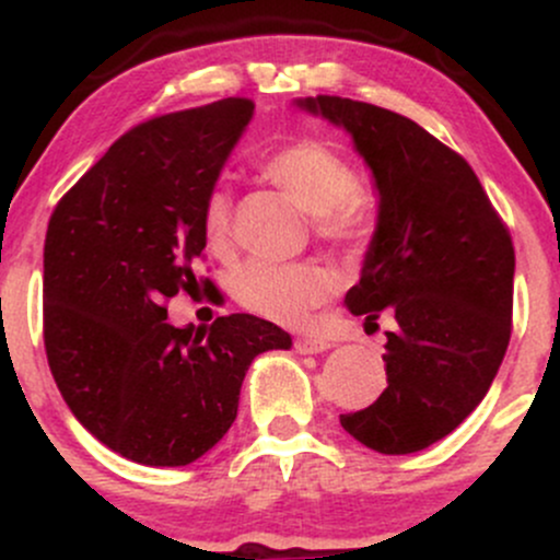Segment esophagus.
I'll return each mask as SVG.
<instances>
[{
  "label": "esophagus",
  "mask_w": 560,
  "mask_h": 560,
  "mask_svg": "<svg viewBox=\"0 0 560 560\" xmlns=\"http://www.w3.org/2000/svg\"><path fill=\"white\" fill-rule=\"evenodd\" d=\"M329 342L326 339H318V337H298L294 339V350L300 352V355H313V352H324L329 350Z\"/></svg>",
  "instance_id": "esophagus-1"
}]
</instances>
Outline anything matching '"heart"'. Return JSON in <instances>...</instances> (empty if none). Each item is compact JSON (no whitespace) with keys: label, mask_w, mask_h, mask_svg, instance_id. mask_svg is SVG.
<instances>
[{"label":"heart","mask_w":560,"mask_h":560,"mask_svg":"<svg viewBox=\"0 0 560 560\" xmlns=\"http://www.w3.org/2000/svg\"><path fill=\"white\" fill-rule=\"evenodd\" d=\"M262 171L302 210L313 213V231L324 242L350 244L369 234L371 213L358 195V171L326 141H292L276 150ZM202 236L213 253L229 247L231 199L223 189H213L205 199ZM231 289L247 311L276 324L300 326L329 294V276L313 262L247 260L231 276Z\"/></svg>","instance_id":"heart-1"}]
</instances>
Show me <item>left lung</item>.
Segmentation results:
<instances>
[{"mask_svg": "<svg viewBox=\"0 0 560 560\" xmlns=\"http://www.w3.org/2000/svg\"><path fill=\"white\" fill-rule=\"evenodd\" d=\"M355 141L378 189V221L347 292L352 316L397 320L387 331V389L347 434L384 455L419 453L481 402L511 339L513 242L477 173L405 115L345 96H305Z\"/></svg>", "mask_w": 560, "mask_h": 560, "instance_id": "8db88e82", "label": "left lung"}]
</instances>
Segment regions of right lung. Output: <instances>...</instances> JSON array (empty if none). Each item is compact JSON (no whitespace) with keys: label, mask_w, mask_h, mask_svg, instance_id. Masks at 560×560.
<instances>
[{"label":"right lung","mask_w":560,"mask_h":560,"mask_svg":"<svg viewBox=\"0 0 560 560\" xmlns=\"http://www.w3.org/2000/svg\"><path fill=\"white\" fill-rule=\"evenodd\" d=\"M253 100L168 113L124 133L57 202L44 242V347L62 400L133 464L186 466L223 440L249 363L289 350L247 313L168 324L165 300L208 279L202 205L253 118Z\"/></svg>","instance_id":"1"}]
</instances>
